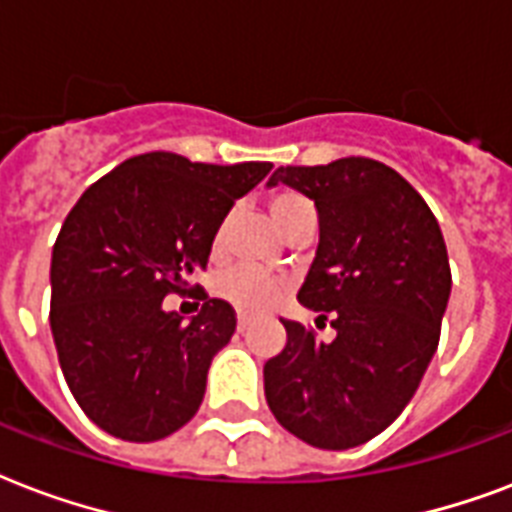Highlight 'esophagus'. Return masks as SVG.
<instances>
[{"label": "esophagus", "mask_w": 512, "mask_h": 512, "mask_svg": "<svg viewBox=\"0 0 512 512\" xmlns=\"http://www.w3.org/2000/svg\"><path fill=\"white\" fill-rule=\"evenodd\" d=\"M245 328H248V315H237V331L243 334Z\"/></svg>", "instance_id": "esophagus-1"}]
</instances>
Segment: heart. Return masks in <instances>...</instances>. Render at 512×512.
<instances>
[{"mask_svg":"<svg viewBox=\"0 0 512 512\" xmlns=\"http://www.w3.org/2000/svg\"><path fill=\"white\" fill-rule=\"evenodd\" d=\"M269 213H272V221L277 224V229L285 232L299 219L312 216V205L296 192H277L269 200ZM224 240H227V221H221V227L213 235V253H221ZM285 291H288V285L280 277H272L269 272L251 267V264L229 269L216 280V293L221 299H227L229 304H235L237 310L251 312V315L275 307L277 301L285 296Z\"/></svg>","mask_w":512,"mask_h":512,"instance_id":"1","label":"heart"}]
</instances>
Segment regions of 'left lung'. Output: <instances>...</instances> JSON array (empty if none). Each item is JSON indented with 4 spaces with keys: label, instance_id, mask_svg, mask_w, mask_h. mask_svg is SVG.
I'll list each match as a JSON object with an SVG mask.
<instances>
[{
    "label": "left lung",
    "instance_id": "1",
    "mask_svg": "<svg viewBox=\"0 0 512 512\" xmlns=\"http://www.w3.org/2000/svg\"><path fill=\"white\" fill-rule=\"evenodd\" d=\"M277 181L315 200L320 243L299 301L336 336L320 342L283 320L288 342L264 363V395L304 443L352 449L400 417L438 350L449 253L422 194L384 162L285 165Z\"/></svg>",
    "mask_w": 512,
    "mask_h": 512
}]
</instances>
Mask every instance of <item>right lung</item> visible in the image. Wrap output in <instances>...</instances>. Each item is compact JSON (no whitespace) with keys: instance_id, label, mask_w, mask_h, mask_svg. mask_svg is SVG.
Here are the masks:
<instances>
[{"instance_id":"right-lung-1","label":"right lung","mask_w":512,"mask_h":512,"mask_svg":"<svg viewBox=\"0 0 512 512\" xmlns=\"http://www.w3.org/2000/svg\"><path fill=\"white\" fill-rule=\"evenodd\" d=\"M269 170L138 154L87 186L63 221L50 264L58 363L87 419L114 438L160 441L197 414L235 310L202 296L184 323L162 299L189 293L229 208Z\"/></svg>"}]
</instances>
